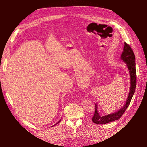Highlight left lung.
<instances>
[{
  "instance_id": "1",
  "label": "left lung",
  "mask_w": 147,
  "mask_h": 147,
  "mask_svg": "<svg viewBox=\"0 0 147 147\" xmlns=\"http://www.w3.org/2000/svg\"><path fill=\"white\" fill-rule=\"evenodd\" d=\"M125 46L123 48V52L120 57V59L126 65V67L129 73L130 78V87L129 92L126 101L123 107L114 113L107 114L106 115H101L99 113L98 107L97 103L95 104V111L94 117H92V121L98 125H104L106 123H110L119 119L127 109L130 104L133 95H134L136 85V64L135 57L133 51L130 46L125 42Z\"/></svg>"
}]
</instances>
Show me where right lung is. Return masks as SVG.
<instances>
[{"label":"right lung","instance_id":"add662e5","mask_svg":"<svg viewBox=\"0 0 147 147\" xmlns=\"http://www.w3.org/2000/svg\"><path fill=\"white\" fill-rule=\"evenodd\" d=\"M61 119H60V120H59V121H58V122H57V123H56V124H55V125H53L52 126H55V125H56L57 124H58V123H59V121H61Z\"/></svg>","mask_w":147,"mask_h":147}]
</instances>
